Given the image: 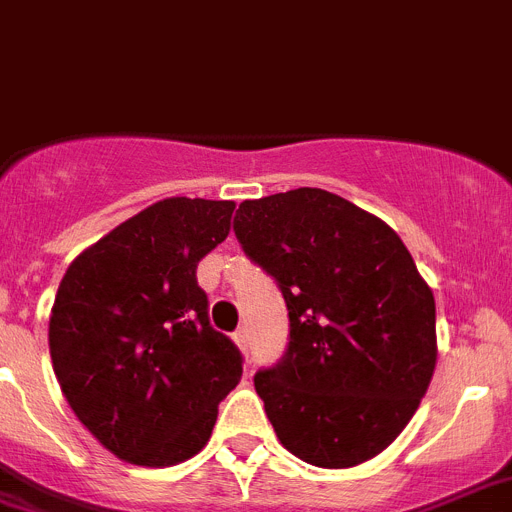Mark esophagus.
<instances>
[{"label":"esophagus","mask_w":512,"mask_h":512,"mask_svg":"<svg viewBox=\"0 0 512 512\" xmlns=\"http://www.w3.org/2000/svg\"><path fill=\"white\" fill-rule=\"evenodd\" d=\"M234 342H237V348L242 350L244 358H250V332L244 330V327L242 330H237L234 332Z\"/></svg>","instance_id":"34e87169"}]
</instances>
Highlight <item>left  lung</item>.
Returning a JSON list of instances; mask_svg holds the SVG:
<instances>
[{
  "instance_id": "obj_1",
  "label": "left lung",
  "mask_w": 512,
  "mask_h": 512,
  "mask_svg": "<svg viewBox=\"0 0 512 512\" xmlns=\"http://www.w3.org/2000/svg\"><path fill=\"white\" fill-rule=\"evenodd\" d=\"M234 234L288 306V348L255 373L278 441L348 469L412 420L435 371L433 291L397 231L319 188L239 203Z\"/></svg>"
}]
</instances>
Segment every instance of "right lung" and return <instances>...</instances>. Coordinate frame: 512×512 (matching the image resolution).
<instances>
[{"mask_svg":"<svg viewBox=\"0 0 512 512\" xmlns=\"http://www.w3.org/2000/svg\"><path fill=\"white\" fill-rule=\"evenodd\" d=\"M234 201L164 198L71 262L48 322L53 373L118 459L172 466L211 438L242 353L208 322L198 262L229 237Z\"/></svg>","mask_w":512,"mask_h":512,"instance_id":"right-lung-1","label":"right lung"}]
</instances>
